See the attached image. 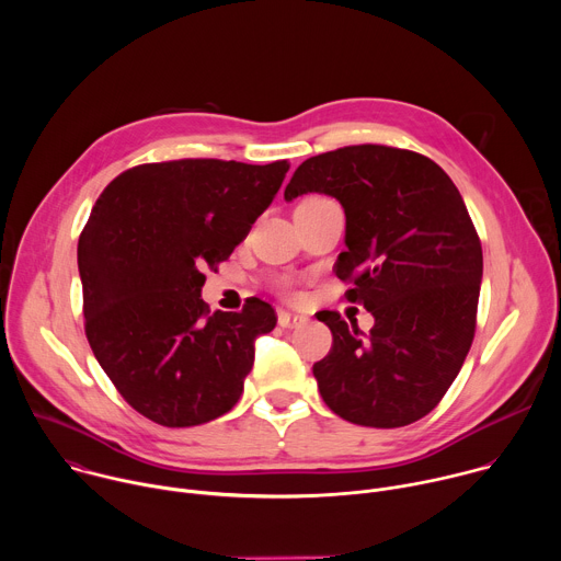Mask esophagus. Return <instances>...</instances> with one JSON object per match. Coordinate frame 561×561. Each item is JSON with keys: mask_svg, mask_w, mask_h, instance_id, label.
I'll return each mask as SVG.
<instances>
[{"mask_svg": "<svg viewBox=\"0 0 561 561\" xmlns=\"http://www.w3.org/2000/svg\"><path fill=\"white\" fill-rule=\"evenodd\" d=\"M306 322H308V317H304V314H295V312H286V310L279 312V327L282 329H299Z\"/></svg>", "mask_w": 561, "mask_h": 561, "instance_id": "1", "label": "esophagus"}]
</instances>
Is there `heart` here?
Here are the masks:
<instances>
[{"mask_svg": "<svg viewBox=\"0 0 561 561\" xmlns=\"http://www.w3.org/2000/svg\"><path fill=\"white\" fill-rule=\"evenodd\" d=\"M310 199H312V197H310Z\"/></svg>", "mask_w": 561, "mask_h": 561, "instance_id": "1", "label": "heart"}]
</instances>
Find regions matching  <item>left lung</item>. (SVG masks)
<instances>
[{
	"instance_id": "obj_1",
	"label": "left lung",
	"mask_w": 561,
	"mask_h": 561,
	"mask_svg": "<svg viewBox=\"0 0 561 561\" xmlns=\"http://www.w3.org/2000/svg\"><path fill=\"white\" fill-rule=\"evenodd\" d=\"M306 193L344 206L335 275L375 317L362 333L340 312L322 314L333 346L312 366L317 388L346 422L409 426L442 402L474 337L484 257L466 204L433 159L379 144L306 159L284 199Z\"/></svg>"
}]
</instances>
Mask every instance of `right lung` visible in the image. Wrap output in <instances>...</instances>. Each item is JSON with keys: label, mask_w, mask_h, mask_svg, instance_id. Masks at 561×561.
<instances>
[{"label": "right lung", "mask_w": 561, "mask_h": 561, "mask_svg": "<svg viewBox=\"0 0 561 561\" xmlns=\"http://www.w3.org/2000/svg\"><path fill=\"white\" fill-rule=\"evenodd\" d=\"M290 164L224 159L141 164L115 178L79 234L89 344L126 402L154 424L199 426L242 397L255 340L277 317L253 297L210 312L217 268L271 206Z\"/></svg>", "instance_id": "add662e5"}]
</instances>
